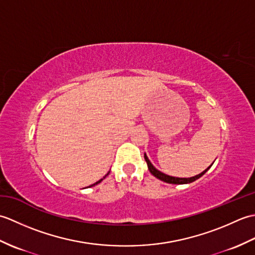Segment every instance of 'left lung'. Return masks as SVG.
<instances>
[{
  "mask_svg": "<svg viewBox=\"0 0 255 255\" xmlns=\"http://www.w3.org/2000/svg\"><path fill=\"white\" fill-rule=\"evenodd\" d=\"M144 160H145V162H147L148 169H149L151 174H152L153 176H155L156 178H159V180H161L162 182H165V183H169V184H189V183H192L194 181L198 180L199 177H202L205 174V173L210 169V166L214 164V163H211V165L208 166L205 171H203L202 173H199V174L195 175V176H192V177H175V176L166 175V174H164V173H162L161 171H159L158 169H155V167L153 166V164L151 163L150 160L148 159V156H147V154H145V153H144Z\"/></svg>",
  "mask_w": 255,
  "mask_h": 255,
  "instance_id": "left-lung-1",
  "label": "left lung"
}]
</instances>
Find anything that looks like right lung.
Wrapping results in <instances>:
<instances>
[{"label": "right lung", "mask_w": 255, "mask_h": 255, "mask_svg": "<svg viewBox=\"0 0 255 255\" xmlns=\"http://www.w3.org/2000/svg\"><path fill=\"white\" fill-rule=\"evenodd\" d=\"M108 174H110V172H108V173H107V174H106V175H105L104 177H103V178H101V180H100V181H97L96 183H94V184H92V185H90L89 187H92V186H95V185H97V184H99V183H101V182H102L103 180H104V178H105V177H106V176H107Z\"/></svg>", "instance_id": "obj_1"}]
</instances>
